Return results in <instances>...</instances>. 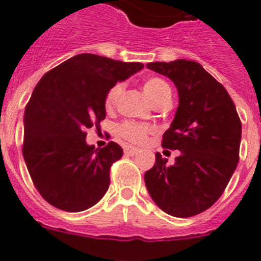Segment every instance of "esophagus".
I'll return each instance as SVG.
<instances>
[{"label": "esophagus", "mask_w": 261, "mask_h": 261, "mask_svg": "<svg viewBox=\"0 0 261 261\" xmlns=\"http://www.w3.org/2000/svg\"><path fill=\"white\" fill-rule=\"evenodd\" d=\"M137 153H138V149H136V147L126 146L125 149H124V154H125V155L133 156V155H136V154H137Z\"/></svg>", "instance_id": "esophagus-1"}]
</instances>
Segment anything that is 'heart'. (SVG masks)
Wrapping results in <instances>:
<instances>
[{"label": "heart", "mask_w": 261, "mask_h": 261, "mask_svg": "<svg viewBox=\"0 0 261 261\" xmlns=\"http://www.w3.org/2000/svg\"><path fill=\"white\" fill-rule=\"evenodd\" d=\"M145 95L147 99L153 103L154 106L159 105L163 102H171V87L166 82L165 80L159 77L147 78L142 85ZM123 93V84H116L111 87L106 94L105 98V107L107 111L114 110L116 107L119 98ZM153 132V128L145 124H138L135 121H124L119 126L120 136L126 140V141L132 142V144H144L147 136Z\"/></svg>", "instance_id": "1"}]
</instances>
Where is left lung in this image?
<instances>
[{"label":"left lung","instance_id":"8db88e82","mask_svg":"<svg viewBox=\"0 0 261 261\" xmlns=\"http://www.w3.org/2000/svg\"><path fill=\"white\" fill-rule=\"evenodd\" d=\"M179 91V107L163 133L162 147L179 150L175 165L162 154L145 172V184L159 208L187 218L209 209L222 196L239 161L242 123L225 87L199 62H149Z\"/></svg>","mask_w":261,"mask_h":261}]
</instances>
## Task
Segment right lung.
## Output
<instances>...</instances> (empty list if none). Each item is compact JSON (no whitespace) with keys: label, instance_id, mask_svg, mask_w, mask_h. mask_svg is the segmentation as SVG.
Wrapping results in <instances>:
<instances>
[{"label":"right lung","instance_id":"obj_1","mask_svg":"<svg viewBox=\"0 0 261 261\" xmlns=\"http://www.w3.org/2000/svg\"><path fill=\"white\" fill-rule=\"evenodd\" d=\"M142 68L82 53L40 78L24 110L22 151L32 183L55 208L86 211L107 192L111 166L123 149L114 141L89 146L86 129L100 128L108 90Z\"/></svg>","mask_w":261,"mask_h":261}]
</instances>
